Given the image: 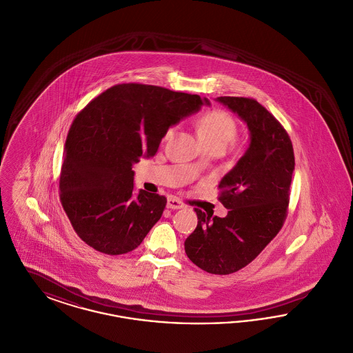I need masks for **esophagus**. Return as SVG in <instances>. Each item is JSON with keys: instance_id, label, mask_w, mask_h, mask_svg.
I'll return each instance as SVG.
<instances>
[{"instance_id": "obj_1", "label": "esophagus", "mask_w": 353, "mask_h": 353, "mask_svg": "<svg viewBox=\"0 0 353 353\" xmlns=\"http://www.w3.org/2000/svg\"><path fill=\"white\" fill-rule=\"evenodd\" d=\"M167 206L169 209H183V208H185L184 202L176 199V197H169Z\"/></svg>"}]
</instances>
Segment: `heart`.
<instances>
[{
    "mask_svg": "<svg viewBox=\"0 0 353 353\" xmlns=\"http://www.w3.org/2000/svg\"><path fill=\"white\" fill-rule=\"evenodd\" d=\"M174 132L170 127L164 134L167 140ZM197 132L202 144L209 147H219L223 151L234 141L238 136V125L232 115L223 110H212L202 115L197 121Z\"/></svg>",
    "mask_w": 353,
    "mask_h": 353,
    "instance_id": "b5f03b06",
    "label": "heart"
}]
</instances>
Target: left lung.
I'll list each match as a JSON object with an SVG mask.
<instances>
[{
  "instance_id": "8db88e82",
  "label": "left lung",
  "mask_w": 353,
  "mask_h": 353,
  "mask_svg": "<svg viewBox=\"0 0 353 353\" xmlns=\"http://www.w3.org/2000/svg\"><path fill=\"white\" fill-rule=\"evenodd\" d=\"M217 101L246 121L250 145L219 185V200L229 209L228 216L194 209L197 228L184 245L196 266L228 275L248 266L282 229L295 157L287 131L262 104L239 97Z\"/></svg>"
}]
</instances>
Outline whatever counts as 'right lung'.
I'll use <instances>...</instances> for the list:
<instances>
[{
  "instance_id": "add662e5",
  "label": "right lung",
  "mask_w": 353,
  "mask_h": 353,
  "mask_svg": "<svg viewBox=\"0 0 353 353\" xmlns=\"http://www.w3.org/2000/svg\"><path fill=\"white\" fill-rule=\"evenodd\" d=\"M210 104L151 84L112 85L90 101L68 131L61 202L79 238L97 252L134 250L161 219L167 199L134 194L132 165L152 157L170 125Z\"/></svg>"
}]
</instances>
